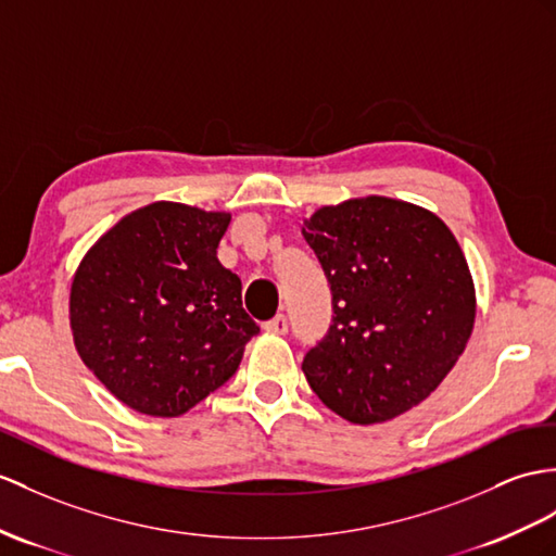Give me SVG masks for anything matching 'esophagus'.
I'll return each mask as SVG.
<instances>
[{
  "instance_id": "obj_1",
  "label": "esophagus",
  "mask_w": 556,
  "mask_h": 556,
  "mask_svg": "<svg viewBox=\"0 0 556 556\" xmlns=\"http://www.w3.org/2000/svg\"><path fill=\"white\" fill-rule=\"evenodd\" d=\"M264 330L270 334H286L288 332V318L286 316H276L274 320L264 323Z\"/></svg>"
}]
</instances>
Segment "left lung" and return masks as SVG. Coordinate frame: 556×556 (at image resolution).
<instances>
[{"mask_svg": "<svg viewBox=\"0 0 556 556\" xmlns=\"http://www.w3.org/2000/svg\"><path fill=\"white\" fill-rule=\"evenodd\" d=\"M302 236L330 280V334L302 370L332 413L380 425L408 413L463 356L477 318L465 252L434 212L365 195L318 207Z\"/></svg>", "mask_w": 556, "mask_h": 556, "instance_id": "obj_1", "label": "left lung"}]
</instances>
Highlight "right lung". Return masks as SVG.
I'll return each mask as SVG.
<instances>
[{
  "label": "right lung",
  "mask_w": 556,
  "mask_h": 556,
  "mask_svg": "<svg viewBox=\"0 0 556 556\" xmlns=\"http://www.w3.org/2000/svg\"><path fill=\"white\" fill-rule=\"evenodd\" d=\"M231 214L157 200L79 260L67 318L79 358L127 408L179 417L231 377L260 332L216 260Z\"/></svg>",
  "instance_id": "obj_1"
}]
</instances>
